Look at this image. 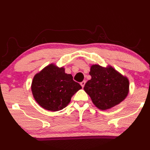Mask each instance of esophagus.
Returning <instances> with one entry per match:
<instances>
[{"label": "esophagus", "instance_id": "34e87169", "mask_svg": "<svg viewBox=\"0 0 150 150\" xmlns=\"http://www.w3.org/2000/svg\"><path fill=\"white\" fill-rule=\"evenodd\" d=\"M81 87H82L83 88L84 87V86H85V81H82V82H81Z\"/></svg>", "mask_w": 150, "mask_h": 150}]
</instances>
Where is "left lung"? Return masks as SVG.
Returning <instances> with one entry per match:
<instances>
[{"label":"left lung","mask_w":150,"mask_h":150,"mask_svg":"<svg viewBox=\"0 0 150 150\" xmlns=\"http://www.w3.org/2000/svg\"><path fill=\"white\" fill-rule=\"evenodd\" d=\"M84 90L98 109L106 110L120 104L129 93V80L110 65H92Z\"/></svg>","instance_id":"1"}]
</instances>
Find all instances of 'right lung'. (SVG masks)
<instances>
[{"instance_id":"1","label":"right lung","mask_w":150,"mask_h":150,"mask_svg":"<svg viewBox=\"0 0 150 150\" xmlns=\"http://www.w3.org/2000/svg\"><path fill=\"white\" fill-rule=\"evenodd\" d=\"M82 88L73 81L71 74L65 73L64 67L54 63L47 65L35 75L31 89L35 100L43 108L59 111L66 107L72 96Z\"/></svg>"}]
</instances>
